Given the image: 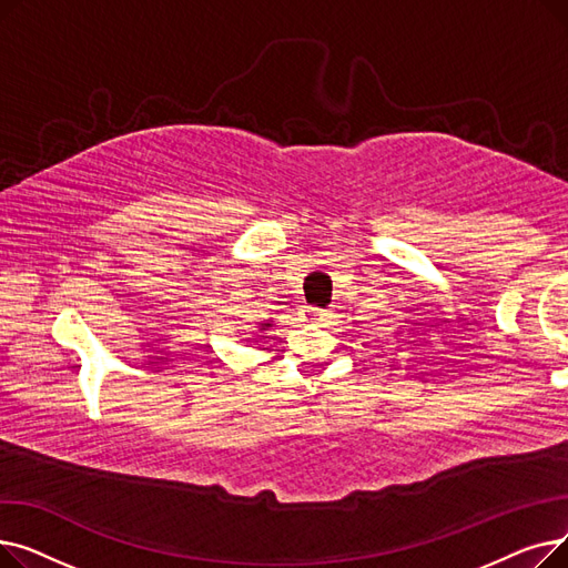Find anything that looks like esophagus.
Listing matches in <instances>:
<instances>
[{"label": "esophagus", "instance_id": "34e87169", "mask_svg": "<svg viewBox=\"0 0 568 568\" xmlns=\"http://www.w3.org/2000/svg\"><path fill=\"white\" fill-rule=\"evenodd\" d=\"M332 315V311L329 308H320V306H306V317L311 320V322H324L326 317Z\"/></svg>", "mask_w": 568, "mask_h": 568}]
</instances>
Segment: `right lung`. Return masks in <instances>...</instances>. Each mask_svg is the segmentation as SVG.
<instances>
[{
  "mask_svg": "<svg viewBox=\"0 0 568 568\" xmlns=\"http://www.w3.org/2000/svg\"><path fill=\"white\" fill-rule=\"evenodd\" d=\"M264 326H268V324H266V322H264V324H262V329H264Z\"/></svg>",
  "mask_w": 568,
  "mask_h": 568,
  "instance_id": "add662e5",
  "label": "right lung"
}]
</instances>
